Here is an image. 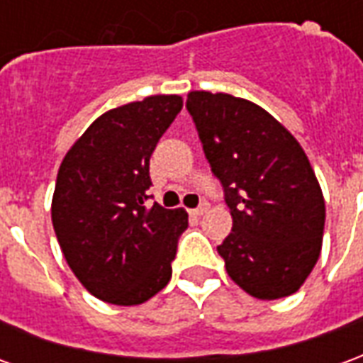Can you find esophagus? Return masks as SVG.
Instances as JSON below:
<instances>
[{
	"label": "esophagus",
	"instance_id": "obj_1",
	"mask_svg": "<svg viewBox=\"0 0 363 363\" xmlns=\"http://www.w3.org/2000/svg\"><path fill=\"white\" fill-rule=\"evenodd\" d=\"M208 210H210V204H208V202H202V204L198 206V208H194V210H190V213H192V216H204V213L208 212Z\"/></svg>",
	"mask_w": 363,
	"mask_h": 363
}]
</instances>
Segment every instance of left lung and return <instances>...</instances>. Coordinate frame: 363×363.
Returning <instances> with one entry per match:
<instances>
[{"label": "left lung", "mask_w": 363, "mask_h": 363, "mask_svg": "<svg viewBox=\"0 0 363 363\" xmlns=\"http://www.w3.org/2000/svg\"><path fill=\"white\" fill-rule=\"evenodd\" d=\"M186 108L233 218L218 247L229 278L257 299L296 294L319 260L325 229V198L303 147L241 96L190 91Z\"/></svg>", "instance_id": "left-lung-1"}]
</instances>
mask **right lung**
Wrapping results in <instances>:
<instances>
[{
    "instance_id": "right-lung-1",
    "label": "right lung",
    "mask_w": 363,
    "mask_h": 363,
    "mask_svg": "<svg viewBox=\"0 0 363 363\" xmlns=\"http://www.w3.org/2000/svg\"><path fill=\"white\" fill-rule=\"evenodd\" d=\"M182 108V96L151 95L101 114L62 161L52 225L83 288L106 303L140 305L165 288L182 208L145 206L150 157Z\"/></svg>"
}]
</instances>
